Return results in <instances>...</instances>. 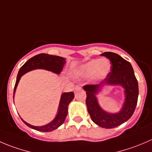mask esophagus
Returning a JSON list of instances; mask_svg holds the SVG:
<instances>
[{
	"label": "esophagus",
	"mask_w": 152,
	"mask_h": 152,
	"mask_svg": "<svg viewBox=\"0 0 152 152\" xmlns=\"http://www.w3.org/2000/svg\"><path fill=\"white\" fill-rule=\"evenodd\" d=\"M74 90H75V91H77V90H81V87H79V86H76V87H75V88H74Z\"/></svg>",
	"instance_id": "34e87169"
}]
</instances>
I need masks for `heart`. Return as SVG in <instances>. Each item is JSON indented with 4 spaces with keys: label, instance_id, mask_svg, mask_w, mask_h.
<instances>
[{
    "label": "heart",
    "instance_id": "heart-1",
    "mask_svg": "<svg viewBox=\"0 0 152 152\" xmlns=\"http://www.w3.org/2000/svg\"><path fill=\"white\" fill-rule=\"evenodd\" d=\"M111 70V64L106 59H95L84 64L78 69L77 75L80 77H90L94 75V79L101 80L107 77Z\"/></svg>",
    "mask_w": 152,
    "mask_h": 152
}]
</instances>
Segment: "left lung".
Returning <instances> with one entry per match:
<instances>
[{"instance_id": "left-lung-1", "label": "left lung", "mask_w": 152, "mask_h": 152, "mask_svg": "<svg viewBox=\"0 0 152 152\" xmlns=\"http://www.w3.org/2000/svg\"><path fill=\"white\" fill-rule=\"evenodd\" d=\"M102 55L111 62L110 73L101 83L85 85L83 89L87 94L86 104L92 121L102 128L113 129L128 121L134 113L138 98V83L128 61L113 52H104ZM105 85H121L124 88L125 101L118 113H107L99 105L96 95Z\"/></svg>"}]
</instances>
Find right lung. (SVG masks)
<instances>
[{"instance_id": "1", "label": "right lung", "mask_w": 152, "mask_h": 152, "mask_svg": "<svg viewBox=\"0 0 152 152\" xmlns=\"http://www.w3.org/2000/svg\"><path fill=\"white\" fill-rule=\"evenodd\" d=\"M65 62H65V58L59 56L49 55L47 53H39V54H37L31 58L20 67L19 72H18L16 83H15V89H14L13 98L15 96V90H16L17 87L19 83L20 79L23 75L26 73L27 72L31 71V70H35V69H45V70L51 71L53 73H56V74H59L62 72ZM73 98H74V93L73 92L62 93V96H61L59 108H58V112L56 117L51 122L46 124V125L41 126H32L27 122L24 121L22 118L21 119L26 125H27L28 127L33 129L37 130L39 132H47L53 131V130H55L58 127L60 126L65 122L67 115L68 105L72 102Z\"/></svg>"}]
</instances>
